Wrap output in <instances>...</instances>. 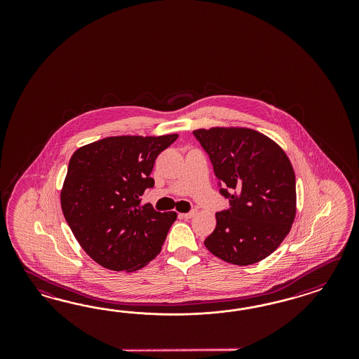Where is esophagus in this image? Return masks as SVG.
<instances>
[{
  "label": "esophagus",
  "mask_w": 359,
  "mask_h": 359,
  "mask_svg": "<svg viewBox=\"0 0 359 359\" xmlns=\"http://www.w3.org/2000/svg\"><path fill=\"white\" fill-rule=\"evenodd\" d=\"M196 215H197V209H194V210H191V212H188V213H184V215H182V216L187 218V219H189V218L195 217Z\"/></svg>",
  "instance_id": "esophagus-1"
}]
</instances>
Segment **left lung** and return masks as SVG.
<instances>
[{
    "label": "left lung",
    "instance_id": "left-lung-1",
    "mask_svg": "<svg viewBox=\"0 0 359 359\" xmlns=\"http://www.w3.org/2000/svg\"><path fill=\"white\" fill-rule=\"evenodd\" d=\"M208 152L230 201L216 213V229L204 241L217 258L249 266L279 248L296 216L294 168L282 147L249 128L194 130Z\"/></svg>",
    "mask_w": 359,
    "mask_h": 359
}]
</instances>
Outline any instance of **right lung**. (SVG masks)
<instances>
[{
  "instance_id": "add662e5",
  "label": "right lung",
  "mask_w": 359,
  "mask_h": 359,
  "mask_svg": "<svg viewBox=\"0 0 359 359\" xmlns=\"http://www.w3.org/2000/svg\"><path fill=\"white\" fill-rule=\"evenodd\" d=\"M177 138L118 135L92 142L71 156L60 204L83 250L113 271H137L162 250L177 215L141 204L155 159Z\"/></svg>"
}]
</instances>
